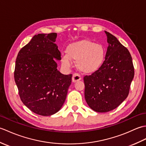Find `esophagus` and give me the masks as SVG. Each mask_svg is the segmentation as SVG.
I'll use <instances>...</instances> for the list:
<instances>
[{"mask_svg":"<svg viewBox=\"0 0 146 146\" xmlns=\"http://www.w3.org/2000/svg\"><path fill=\"white\" fill-rule=\"evenodd\" d=\"M82 77L80 75H78V73H74L73 75V77H72V82L75 83L78 81H80L81 80Z\"/></svg>","mask_w":146,"mask_h":146,"instance_id":"esophagus-1","label":"esophagus"}]
</instances>
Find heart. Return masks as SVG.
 <instances>
[{
	"label": "heart",
	"mask_w": 146,
	"mask_h": 146,
	"mask_svg": "<svg viewBox=\"0 0 146 146\" xmlns=\"http://www.w3.org/2000/svg\"><path fill=\"white\" fill-rule=\"evenodd\" d=\"M66 51V54L61 57L63 66L70 68L71 60H75L77 68L86 74L94 73L100 70L106 58L104 46L87 39L71 43L67 46Z\"/></svg>",
	"instance_id": "1"
}]
</instances>
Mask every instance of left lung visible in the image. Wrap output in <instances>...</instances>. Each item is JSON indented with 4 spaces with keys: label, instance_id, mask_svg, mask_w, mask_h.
<instances>
[{
    "label": "left lung",
    "instance_id": "obj_1",
    "mask_svg": "<svg viewBox=\"0 0 146 146\" xmlns=\"http://www.w3.org/2000/svg\"><path fill=\"white\" fill-rule=\"evenodd\" d=\"M108 46L104 64L100 70L83 78L86 103L97 112L116 108L127 97L134 76L129 50L110 33L105 31Z\"/></svg>",
    "mask_w": 146,
    "mask_h": 146
}]
</instances>
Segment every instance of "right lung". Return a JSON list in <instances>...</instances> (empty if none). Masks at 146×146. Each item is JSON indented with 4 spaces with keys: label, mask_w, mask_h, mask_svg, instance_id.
<instances>
[{
    "label": "right lung",
    "mask_w": 146,
    "mask_h": 146,
    "mask_svg": "<svg viewBox=\"0 0 146 146\" xmlns=\"http://www.w3.org/2000/svg\"><path fill=\"white\" fill-rule=\"evenodd\" d=\"M57 34H38L19 52L14 80L23 103L34 113L52 115L66 100L72 75L57 69L54 60H61L55 41Z\"/></svg>",
    "instance_id": "add662e5"
}]
</instances>
